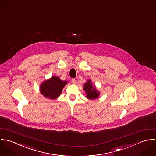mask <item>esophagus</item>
Listing matches in <instances>:
<instances>
[{
	"label": "esophagus",
	"mask_w": 156,
	"mask_h": 156,
	"mask_svg": "<svg viewBox=\"0 0 156 156\" xmlns=\"http://www.w3.org/2000/svg\"><path fill=\"white\" fill-rule=\"evenodd\" d=\"M72 83L73 84H75L76 83V81L75 78H72Z\"/></svg>",
	"instance_id": "1"
}]
</instances>
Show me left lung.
I'll return each mask as SVG.
<instances>
[{
    "label": "left lung",
    "instance_id": "1",
    "mask_svg": "<svg viewBox=\"0 0 156 156\" xmlns=\"http://www.w3.org/2000/svg\"><path fill=\"white\" fill-rule=\"evenodd\" d=\"M83 89L87 94L86 97L89 99H95L98 98L99 95V92L93 86L90 80H88L87 82L84 84Z\"/></svg>",
    "mask_w": 156,
    "mask_h": 156
}]
</instances>
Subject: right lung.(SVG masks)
Here are the masks:
<instances>
[{"label": "right lung", "instance_id": "add662e5", "mask_svg": "<svg viewBox=\"0 0 156 156\" xmlns=\"http://www.w3.org/2000/svg\"><path fill=\"white\" fill-rule=\"evenodd\" d=\"M67 83V81H62L59 77L53 76L41 84L40 93L46 98L55 99L60 96L62 89Z\"/></svg>", "mask_w": 156, "mask_h": 156}]
</instances>
